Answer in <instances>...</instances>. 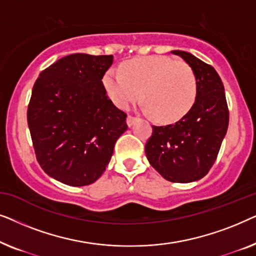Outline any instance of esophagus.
Masks as SVG:
<instances>
[{
    "mask_svg": "<svg viewBox=\"0 0 256 256\" xmlns=\"http://www.w3.org/2000/svg\"><path fill=\"white\" fill-rule=\"evenodd\" d=\"M136 120H138V118L132 116V115H128V116H127V124L129 126V127H130V126H132V124H134Z\"/></svg>",
    "mask_w": 256,
    "mask_h": 256,
    "instance_id": "esophagus-1",
    "label": "esophagus"
}]
</instances>
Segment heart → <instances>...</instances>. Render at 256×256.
I'll use <instances>...</instances> for the list:
<instances>
[{"label":"heart","instance_id":"heart-1","mask_svg":"<svg viewBox=\"0 0 256 256\" xmlns=\"http://www.w3.org/2000/svg\"><path fill=\"white\" fill-rule=\"evenodd\" d=\"M102 84L110 100L127 110L141 96L143 108L163 122L177 121L194 106L197 80L191 66L166 56L134 58L110 68Z\"/></svg>","mask_w":256,"mask_h":256}]
</instances>
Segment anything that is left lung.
<instances>
[{
    "mask_svg": "<svg viewBox=\"0 0 256 256\" xmlns=\"http://www.w3.org/2000/svg\"><path fill=\"white\" fill-rule=\"evenodd\" d=\"M194 70L197 96L180 120L152 126L146 143L150 166L172 183H190L208 174L228 127L230 112L222 79L211 65L185 51H172Z\"/></svg>",
    "mask_w": 256,
    "mask_h": 256,
    "instance_id": "1",
    "label": "left lung"
}]
</instances>
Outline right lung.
Instances as JSON below:
<instances>
[{
	"instance_id": "right-lung-1",
	"label": "right lung",
	"mask_w": 256,
	"mask_h": 256,
	"mask_svg": "<svg viewBox=\"0 0 256 256\" xmlns=\"http://www.w3.org/2000/svg\"><path fill=\"white\" fill-rule=\"evenodd\" d=\"M112 64V54H70L42 71L34 85L28 124L37 162L66 185L94 183L128 128L127 114L102 84Z\"/></svg>"
}]
</instances>
